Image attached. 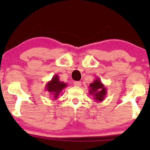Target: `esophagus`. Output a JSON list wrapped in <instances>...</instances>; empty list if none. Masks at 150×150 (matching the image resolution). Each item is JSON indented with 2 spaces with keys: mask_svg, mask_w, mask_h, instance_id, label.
Returning <instances> with one entry per match:
<instances>
[{
  "mask_svg": "<svg viewBox=\"0 0 150 150\" xmlns=\"http://www.w3.org/2000/svg\"><path fill=\"white\" fill-rule=\"evenodd\" d=\"M74 84L76 87H81V83L80 81H75L74 83Z\"/></svg>",
  "mask_w": 150,
  "mask_h": 150,
  "instance_id": "1",
  "label": "esophagus"
}]
</instances>
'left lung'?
<instances>
[{"instance_id": "1", "label": "left lung", "mask_w": 150, "mask_h": 150, "mask_svg": "<svg viewBox=\"0 0 150 150\" xmlns=\"http://www.w3.org/2000/svg\"><path fill=\"white\" fill-rule=\"evenodd\" d=\"M89 92L90 95L93 96V99L96 102H101L105 99L107 89L104 87L100 78H96L93 82L89 86Z\"/></svg>"}]
</instances>
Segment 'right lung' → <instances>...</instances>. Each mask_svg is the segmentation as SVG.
Returning <instances> with one entry per match:
<instances>
[{
	"label": "right lung",
	"instance_id": "add662e5",
	"mask_svg": "<svg viewBox=\"0 0 150 150\" xmlns=\"http://www.w3.org/2000/svg\"><path fill=\"white\" fill-rule=\"evenodd\" d=\"M67 84L59 81L58 75L53 76L52 79L46 83V90L50 93L54 100L58 98L63 89L67 87Z\"/></svg>",
	"mask_w": 150,
	"mask_h": 150
}]
</instances>
